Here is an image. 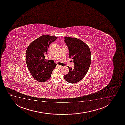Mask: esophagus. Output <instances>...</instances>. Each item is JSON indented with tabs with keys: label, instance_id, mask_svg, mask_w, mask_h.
Here are the masks:
<instances>
[{
	"label": "esophagus",
	"instance_id": "esophagus-1",
	"mask_svg": "<svg viewBox=\"0 0 125 125\" xmlns=\"http://www.w3.org/2000/svg\"><path fill=\"white\" fill-rule=\"evenodd\" d=\"M57 66H58V67H59V68H62V66H61V65H57Z\"/></svg>",
	"mask_w": 125,
	"mask_h": 125
}]
</instances>
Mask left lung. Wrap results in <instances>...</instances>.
<instances>
[{
	"mask_svg": "<svg viewBox=\"0 0 125 125\" xmlns=\"http://www.w3.org/2000/svg\"><path fill=\"white\" fill-rule=\"evenodd\" d=\"M64 38L69 50V56L73 59L74 66L73 69L68 66L69 72L63 77L66 82L74 84L81 80L87 74L91 64V52L87 44L78 38Z\"/></svg>",
	"mask_w": 125,
	"mask_h": 125,
	"instance_id": "8db88e82",
	"label": "left lung"
}]
</instances>
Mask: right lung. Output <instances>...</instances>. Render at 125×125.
<instances>
[{
	"mask_svg": "<svg viewBox=\"0 0 125 125\" xmlns=\"http://www.w3.org/2000/svg\"><path fill=\"white\" fill-rule=\"evenodd\" d=\"M57 37L42 35L30 44L26 51V61L28 70L32 77L39 82L50 79L53 70L56 66L45 60L44 55L47 54L49 46Z\"/></svg>",
	"mask_w": 125,
	"mask_h": 125,
	"instance_id": "obj_1",
	"label": "right lung"
}]
</instances>
